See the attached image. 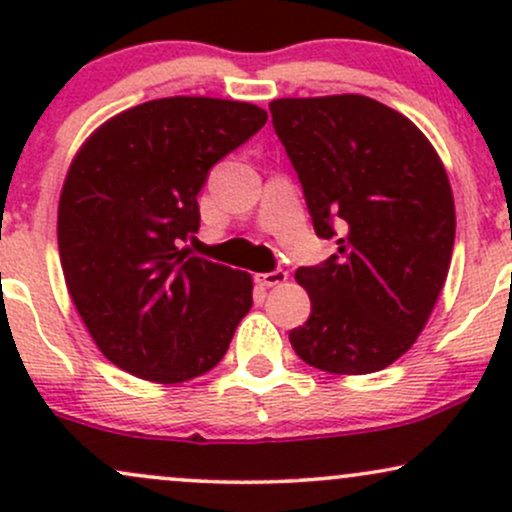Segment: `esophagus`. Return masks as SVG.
<instances>
[{"mask_svg": "<svg viewBox=\"0 0 512 512\" xmlns=\"http://www.w3.org/2000/svg\"><path fill=\"white\" fill-rule=\"evenodd\" d=\"M286 279H289V272H284V269H274V272H264V274H257V276H255L257 284L267 286V289H272V286L284 284Z\"/></svg>", "mask_w": 512, "mask_h": 512, "instance_id": "34e87169", "label": "esophagus"}]
</instances>
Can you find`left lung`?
Masks as SVG:
<instances>
[{
    "mask_svg": "<svg viewBox=\"0 0 512 512\" xmlns=\"http://www.w3.org/2000/svg\"><path fill=\"white\" fill-rule=\"evenodd\" d=\"M320 238L337 255L301 267L310 317L289 332L305 363L366 375L407 354L431 317L455 243L448 173L419 127L358 93L269 103Z\"/></svg>",
    "mask_w": 512,
    "mask_h": 512,
    "instance_id": "left-lung-1",
    "label": "left lung"
}]
</instances>
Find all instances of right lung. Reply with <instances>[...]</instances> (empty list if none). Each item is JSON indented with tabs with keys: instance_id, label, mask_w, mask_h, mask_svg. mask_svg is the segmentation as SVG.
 <instances>
[{
	"instance_id": "obj_1",
	"label": "right lung",
	"mask_w": 512,
	"mask_h": 512,
	"mask_svg": "<svg viewBox=\"0 0 512 512\" xmlns=\"http://www.w3.org/2000/svg\"><path fill=\"white\" fill-rule=\"evenodd\" d=\"M267 122L252 103L158 98L76 151L57 209L69 296L110 363L173 385L211 370L252 308V276L195 257L209 168Z\"/></svg>"
}]
</instances>
